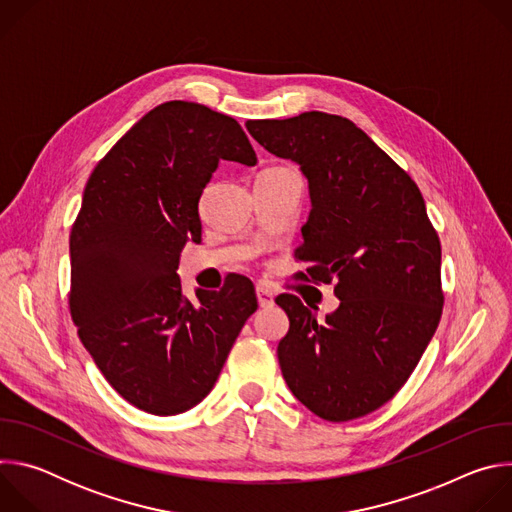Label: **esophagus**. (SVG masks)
I'll use <instances>...</instances> for the list:
<instances>
[{"mask_svg":"<svg viewBox=\"0 0 512 512\" xmlns=\"http://www.w3.org/2000/svg\"><path fill=\"white\" fill-rule=\"evenodd\" d=\"M257 302H259L261 308H271L273 306V294L267 287L257 285Z\"/></svg>","mask_w":512,"mask_h":512,"instance_id":"1","label":"esophagus"}]
</instances>
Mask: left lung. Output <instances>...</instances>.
<instances>
[{"instance_id": "1", "label": "left lung", "mask_w": 512, "mask_h": 512, "mask_svg": "<svg viewBox=\"0 0 512 512\" xmlns=\"http://www.w3.org/2000/svg\"><path fill=\"white\" fill-rule=\"evenodd\" d=\"M247 129L306 176L312 210L296 257L312 267L300 275L334 281L340 300L318 322L300 298L277 296L289 318L281 375L326 421L367 415L405 385L442 318V247L423 196L346 117L306 111Z\"/></svg>"}]
</instances>
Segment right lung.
<instances>
[{
  "mask_svg": "<svg viewBox=\"0 0 512 512\" xmlns=\"http://www.w3.org/2000/svg\"><path fill=\"white\" fill-rule=\"evenodd\" d=\"M255 166L243 127L190 101L145 113L93 170L70 233V316L109 385L152 415H178L214 387L257 310L251 279L182 294L198 200L218 162Z\"/></svg>",
  "mask_w": 512,
  "mask_h": 512,
  "instance_id": "right-lung-1",
  "label": "right lung"
}]
</instances>
